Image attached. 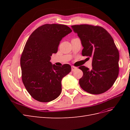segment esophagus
<instances>
[{"label": "esophagus", "instance_id": "1", "mask_svg": "<svg viewBox=\"0 0 130 130\" xmlns=\"http://www.w3.org/2000/svg\"><path fill=\"white\" fill-rule=\"evenodd\" d=\"M76 69H77V68L76 67L73 66H72V72L75 71V70H76Z\"/></svg>", "mask_w": 130, "mask_h": 130}]
</instances>
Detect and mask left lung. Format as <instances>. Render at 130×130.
<instances>
[{
  "label": "left lung",
  "instance_id": "left-lung-1",
  "mask_svg": "<svg viewBox=\"0 0 130 130\" xmlns=\"http://www.w3.org/2000/svg\"><path fill=\"white\" fill-rule=\"evenodd\" d=\"M71 27L81 40L84 47L82 56L93 58L92 69L84 66L78 67L83 72L79 80L80 87L92 94L106 92L119 74V53L113 38L99 26L81 24Z\"/></svg>",
  "mask_w": 130,
  "mask_h": 130
}]
</instances>
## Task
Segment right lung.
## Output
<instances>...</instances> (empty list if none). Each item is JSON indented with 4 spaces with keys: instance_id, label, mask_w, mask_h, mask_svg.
Instances as JSON below:
<instances>
[{
    "instance_id": "right-lung-1",
    "label": "right lung",
    "mask_w": 130,
    "mask_h": 130,
    "mask_svg": "<svg viewBox=\"0 0 130 130\" xmlns=\"http://www.w3.org/2000/svg\"><path fill=\"white\" fill-rule=\"evenodd\" d=\"M72 31L65 25L46 24L35 30L26 41L21 57L22 79L37 101L47 103L60 95L62 79L71 71V67L53 65L50 56L57 52L62 38Z\"/></svg>"
}]
</instances>
